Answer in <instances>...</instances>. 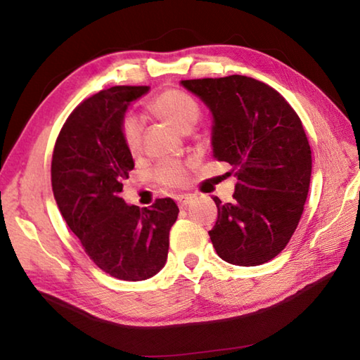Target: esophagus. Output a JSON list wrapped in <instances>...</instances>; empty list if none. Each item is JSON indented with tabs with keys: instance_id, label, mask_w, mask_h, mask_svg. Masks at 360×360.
<instances>
[{
	"instance_id": "1",
	"label": "esophagus",
	"mask_w": 360,
	"mask_h": 360,
	"mask_svg": "<svg viewBox=\"0 0 360 360\" xmlns=\"http://www.w3.org/2000/svg\"><path fill=\"white\" fill-rule=\"evenodd\" d=\"M176 200H178L179 206H182V208H184V206H188V205L192 203L193 197H192V195H188V193H182V195H178V197H176Z\"/></svg>"
}]
</instances>
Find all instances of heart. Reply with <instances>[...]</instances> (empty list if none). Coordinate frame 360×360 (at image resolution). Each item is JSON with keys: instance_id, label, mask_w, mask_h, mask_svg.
Here are the masks:
<instances>
[{"instance_id": "1", "label": "heart", "mask_w": 360, "mask_h": 360, "mask_svg": "<svg viewBox=\"0 0 360 360\" xmlns=\"http://www.w3.org/2000/svg\"><path fill=\"white\" fill-rule=\"evenodd\" d=\"M149 108L158 117L167 120L182 133L191 131L200 120L202 109L197 100L184 90L169 89L157 95ZM122 143L130 154H138L143 141V122L135 112L125 114L120 120ZM155 178L168 186H179L186 179V167L179 160H163L154 169Z\"/></svg>"}]
</instances>
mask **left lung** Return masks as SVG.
Returning a JSON list of instances; mask_svg holds the SVG:
<instances>
[{
    "instance_id": "8db88e82",
    "label": "left lung",
    "mask_w": 360,
    "mask_h": 360,
    "mask_svg": "<svg viewBox=\"0 0 360 360\" xmlns=\"http://www.w3.org/2000/svg\"><path fill=\"white\" fill-rule=\"evenodd\" d=\"M181 85L210 109L212 157L238 178L233 202L214 198L212 246L231 265L265 264L288 246L308 197L311 149L302 122L275 89L252 77Z\"/></svg>"
}]
</instances>
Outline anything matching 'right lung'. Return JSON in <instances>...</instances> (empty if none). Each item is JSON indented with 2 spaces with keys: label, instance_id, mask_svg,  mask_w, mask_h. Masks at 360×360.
<instances>
[{
  "label": "right lung",
  "instance_id": "1",
  "mask_svg": "<svg viewBox=\"0 0 360 360\" xmlns=\"http://www.w3.org/2000/svg\"><path fill=\"white\" fill-rule=\"evenodd\" d=\"M149 89L117 85L82 101L65 122L52 155V191L63 219L89 257L124 281H144L165 266L169 229L179 212L172 198L139 208L120 197L135 168L120 120Z\"/></svg>",
  "mask_w": 360,
  "mask_h": 360
}]
</instances>
